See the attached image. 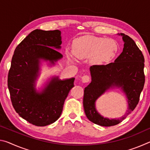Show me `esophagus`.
Returning a JSON list of instances; mask_svg holds the SVG:
<instances>
[{"label": "esophagus", "mask_w": 150, "mask_h": 150, "mask_svg": "<svg viewBox=\"0 0 150 150\" xmlns=\"http://www.w3.org/2000/svg\"><path fill=\"white\" fill-rule=\"evenodd\" d=\"M81 80H82L83 83H88V82H89V81H90V77H89V76H88V75H84L81 77Z\"/></svg>", "instance_id": "1"}]
</instances>
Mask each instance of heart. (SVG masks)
<instances>
[{
	"mask_svg": "<svg viewBox=\"0 0 150 150\" xmlns=\"http://www.w3.org/2000/svg\"><path fill=\"white\" fill-rule=\"evenodd\" d=\"M118 44L110 38L84 35L76 39L73 44V52L79 59L90 57L93 64L101 65L109 62L118 52Z\"/></svg>",
	"mask_w": 150,
	"mask_h": 150,
	"instance_id": "b5f03b06",
	"label": "heart"
}]
</instances>
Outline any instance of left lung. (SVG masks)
<instances>
[{
	"mask_svg": "<svg viewBox=\"0 0 150 150\" xmlns=\"http://www.w3.org/2000/svg\"><path fill=\"white\" fill-rule=\"evenodd\" d=\"M122 52L115 62L107 65H93L90 67L92 81L85 88L83 106L87 118L92 122L102 126H115L126 118L138 104L139 96L145 83L144 57L135 42L124 34ZM121 88L126 94L129 104L127 115L120 119L104 118L97 111L95 102L109 88Z\"/></svg>",
	"mask_w": 150,
	"mask_h": 150,
	"instance_id": "1",
	"label": "left lung"
}]
</instances>
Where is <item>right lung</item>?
Here are the masks:
<instances>
[{"instance_id":"add662e5","label":"right lung","mask_w":150,"mask_h":150,"mask_svg":"<svg viewBox=\"0 0 150 150\" xmlns=\"http://www.w3.org/2000/svg\"><path fill=\"white\" fill-rule=\"evenodd\" d=\"M61 32L35 30L18 45L11 61L8 88L12 106L20 117L37 126L55 122L60 117L65 98L74 87L75 78L61 80L54 77L41 92L35 88L40 59L52 64L63 55Z\"/></svg>"}]
</instances>
